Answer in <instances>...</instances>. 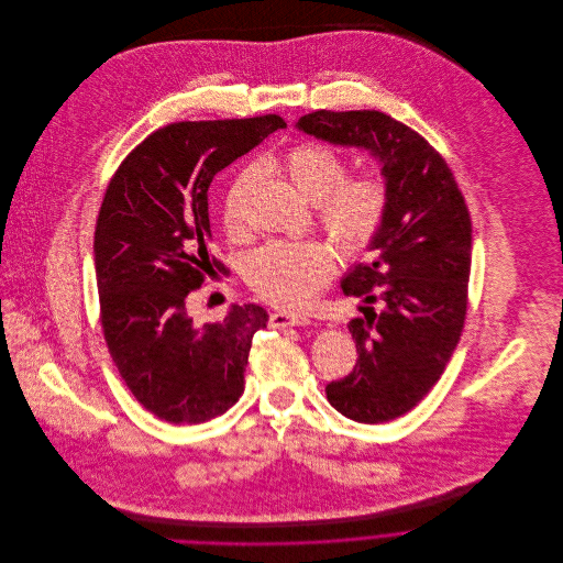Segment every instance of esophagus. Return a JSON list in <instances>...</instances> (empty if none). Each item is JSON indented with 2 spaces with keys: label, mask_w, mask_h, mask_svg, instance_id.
<instances>
[{
  "label": "esophagus",
  "mask_w": 563,
  "mask_h": 563,
  "mask_svg": "<svg viewBox=\"0 0 563 563\" xmlns=\"http://www.w3.org/2000/svg\"><path fill=\"white\" fill-rule=\"evenodd\" d=\"M310 319L299 312H273L271 314V327H303Z\"/></svg>",
  "instance_id": "obj_1"
}]
</instances>
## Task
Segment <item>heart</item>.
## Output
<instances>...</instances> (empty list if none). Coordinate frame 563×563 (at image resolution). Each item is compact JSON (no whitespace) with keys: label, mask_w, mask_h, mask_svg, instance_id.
<instances>
[{"label":"heart","mask_w":563,"mask_h":563,"mask_svg":"<svg viewBox=\"0 0 563 563\" xmlns=\"http://www.w3.org/2000/svg\"><path fill=\"white\" fill-rule=\"evenodd\" d=\"M275 166L295 188L317 206V219L346 257H357L379 236L388 212V188L377 175H349V162L321 143H301L286 150ZM255 179L242 168L221 199V219L228 234L244 232V197ZM331 249L321 241H271L246 257V282L275 306H299L333 275Z\"/></svg>","instance_id":"1"}]
</instances>
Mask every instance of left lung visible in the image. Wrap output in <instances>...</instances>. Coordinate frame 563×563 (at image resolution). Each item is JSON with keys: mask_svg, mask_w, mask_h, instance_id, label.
I'll use <instances>...</instances> for the list:
<instances>
[{"mask_svg": "<svg viewBox=\"0 0 563 563\" xmlns=\"http://www.w3.org/2000/svg\"><path fill=\"white\" fill-rule=\"evenodd\" d=\"M297 128L333 145L366 150L382 164L384 228L371 244L373 260L342 279L346 297L368 303L360 308L362 319L349 322L357 362L324 393L351 420L388 422L424 399L460 342L468 308L471 214L449 164L401 121L379 110H317Z\"/></svg>", "mask_w": 563, "mask_h": 563, "instance_id": "left-lung-1", "label": "left lung"}]
</instances>
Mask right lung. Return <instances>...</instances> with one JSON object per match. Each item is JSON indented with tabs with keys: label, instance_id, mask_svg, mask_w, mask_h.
<instances>
[{
	"label": "right lung",
	"instance_id": "add662e5",
	"mask_svg": "<svg viewBox=\"0 0 563 563\" xmlns=\"http://www.w3.org/2000/svg\"><path fill=\"white\" fill-rule=\"evenodd\" d=\"M279 128L277 114L170 123L132 150L106 188L92 244L103 338L134 399L166 422H206L244 393L266 310L232 306L223 321L197 327L186 297L206 275L230 273L210 249L214 175Z\"/></svg>",
	"mask_w": 563,
	"mask_h": 563
}]
</instances>
